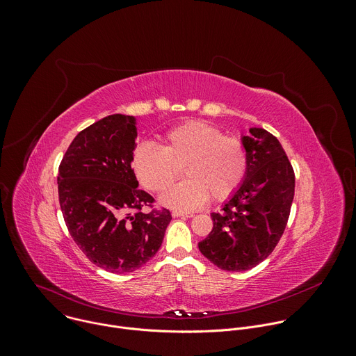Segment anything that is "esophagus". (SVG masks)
I'll list each match as a JSON object with an SVG mask.
<instances>
[{"instance_id":"obj_1","label":"esophagus","mask_w":356,"mask_h":356,"mask_svg":"<svg viewBox=\"0 0 356 356\" xmlns=\"http://www.w3.org/2000/svg\"><path fill=\"white\" fill-rule=\"evenodd\" d=\"M172 216L173 217H187V218H190V217H193V213H184V211H173L172 213Z\"/></svg>"}]
</instances>
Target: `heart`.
<instances>
[{"mask_svg":"<svg viewBox=\"0 0 356 356\" xmlns=\"http://www.w3.org/2000/svg\"><path fill=\"white\" fill-rule=\"evenodd\" d=\"M132 169L150 191L168 188L179 173L184 180L170 187L162 204L177 210H194L210 197L228 200L241 186L248 166L246 149L234 136L204 121H188L169 129L161 146L143 142L132 154Z\"/></svg>","mask_w":356,"mask_h":356,"instance_id":"obj_1","label":"heart"}]
</instances>
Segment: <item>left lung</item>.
<instances>
[{
    "label": "left lung",
    "mask_w": 356,
    "mask_h": 356,
    "mask_svg": "<svg viewBox=\"0 0 356 356\" xmlns=\"http://www.w3.org/2000/svg\"><path fill=\"white\" fill-rule=\"evenodd\" d=\"M242 138L246 175L241 187L213 213V229L198 249L222 270L242 272L265 261L280 241L294 197V170L276 136L250 128Z\"/></svg>",
    "instance_id": "1"
}]
</instances>
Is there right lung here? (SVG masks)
Returning <instances> with one entry per match:
<instances>
[{
    "label": "right lung",
    "instance_id": "add662e5",
    "mask_svg": "<svg viewBox=\"0 0 356 356\" xmlns=\"http://www.w3.org/2000/svg\"><path fill=\"white\" fill-rule=\"evenodd\" d=\"M135 118L108 115L76 135L59 166V202L66 227L84 255L111 273H129L159 250L172 220L138 188L131 166ZM146 205L149 213H141Z\"/></svg>",
    "mask_w": 356,
    "mask_h": 356
}]
</instances>
